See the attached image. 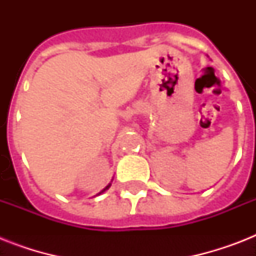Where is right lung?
<instances>
[{
    "label": "right lung",
    "mask_w": 256,
    "mask_h": 256,
    "mask_svg": "<svg viewBox=\"0 0 256 256\" xmlns=\"http://www.w3.org/2000/svg\"><path fill=\"white\" fill-rule=\"evenodd\" d=\"M110 186H112V183H108V186H106V187H104V190H102V191H100V194H102V192H104V191H106V190H108V187H110Z\"/></svg>",
    "instance_id": "1"
}]
</instances>
